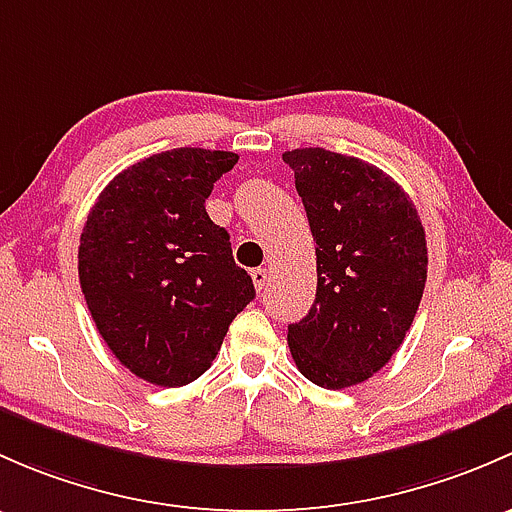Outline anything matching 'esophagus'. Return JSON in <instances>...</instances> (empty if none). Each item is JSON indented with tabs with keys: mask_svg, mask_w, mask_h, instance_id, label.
I'll return each mask as SVG.
<instances>
[{
	"mask_svg": "<svg viewBox=\"0 0 512 512\" xmlns=\"http://www.w3.org/2000/svg\"><path fill=\"white\" fill-rule=\"evenodd\" d=\"M251 278H254L256 291L261 293L263 288H266V283H268V271H266V268H254V271H251Z\"/></svg>",
	"mask_w": 512,
	"mask_h": 512,
	"instance_id": "esophagus-1",
	"label": "esophagus"
}]
</instances>
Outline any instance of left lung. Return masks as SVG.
<instances>
[{
	"label": "left lung",
	"mask_w": 512,
	"mask_h": 512,
	"mask_svg": "<svg viewBox=\"0 0 512 512\" xmlns=\"http://www.w3.org/2000/svg\"><path fill=\"white\" fill-rule=\"evenodd\" d=\"M315 239L318 291L288 347L303 377L345 389L382 370L407 337L426 283V234L409 194L357 157L283 152Z\"/></svg>",
	"instance_id": "obj_1"
}]
</instances>
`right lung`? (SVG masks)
I'll return each instance as SVG.
<instances>
[{
  "mask_svg": "<svg viewBox=\"0 0 512 512\" xmlns=\"http://www.w3.org/2000/svg\"><path fill=\"white\" fill-rule=\"evenodd\" d=\"M236 162L202 147L145 157L113 177L83 226L78 278L93 323L120 365L157 387L202 377L256 295L204 209Z\"/></svg>",
  "mask_w": 512,
  "mask_h": 512,
  "instance_id": "obj_1",
  "label": "right lung"
}]
</instances>
